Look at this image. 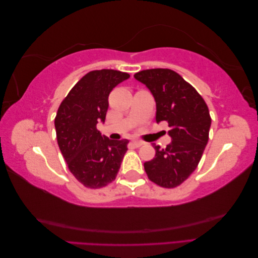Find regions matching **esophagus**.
I'll return each mask as SVG.
<instances>
[{
	"label": "esophagus",
	"mask_w": 258,
	"mask_h": 258,
	"mask_svg": "<svg viewBox=\"0 0 258 258\" xmlns=\"http://www.w3.org/2000/svg\"><path fill=\"white\" fill-rule=\"evenodd\" d=\"M131 143H132V145L136 146V147H140V146H142V145L144 144V142H142V141H138V140H135V141H132Z\"/></svg>",
	"instance_id": "esophagus-1"
}]
</instances>
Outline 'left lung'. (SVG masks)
I'll return each instance as SVG.
<instances>
[{
	"label": "left lung",
	"mask_w": 258,
	"mask_h": 258,
	"mask_svg": "<svg viewBox=\"0 0 258 258\" xmlns=\"http://www.w3.org/2000/svg\"><path fill=\"white\" fill-rule=\"evenodd\" d=\"M135 79L150 89L156 101V121L168 122L166 148L153 144L156 154L144 162L152 182L166 188L182 184L194 172L209 140L211 117L205 100L190 84L169 69L138 72Z\"/></svg>",
	"instance_id": "left-lung-1"
}]
</instances>
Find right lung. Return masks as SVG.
Returning a JSON list of instances; mask_svg holds the SVG:
<instances>
[{
  "label": "right lung",
  "mask_w": 258,
  "mask_h": 258,
  "mask_svg": "<svg viewBox=\"0 0 258 258\" xmlns=\"http://www.w3.org/2000/svg\"><path fill=\"white\" fill-rule=\"evenodd\" d=\"M129 77L116 70L91 71L76 83L58 108L54 128L59 148L71 173L88 188L112 183L128 150V140L101 136L97 123L105 120L110 92Z\"/></svg>",
  "instance_id": "obj_1"
}]
</instances>
